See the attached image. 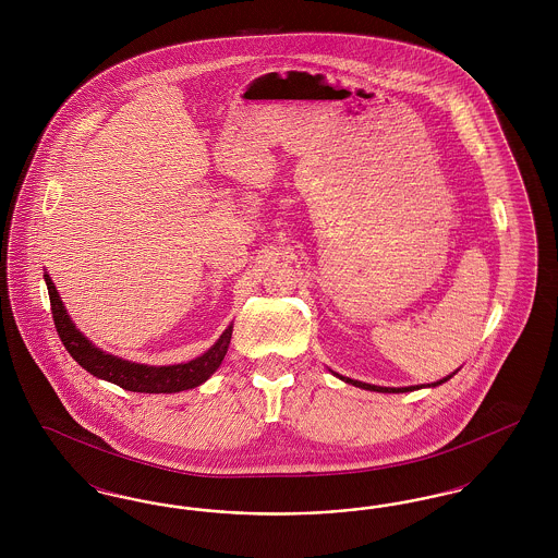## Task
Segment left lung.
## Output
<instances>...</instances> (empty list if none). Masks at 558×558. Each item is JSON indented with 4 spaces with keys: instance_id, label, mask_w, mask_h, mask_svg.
Masks as SVG:
<instances>
[{
    "instance_id": "1",
    "label": "left lung",
    "mask_w": 558,
    "mask_h": 558,
    "mask_svg": "<svg viewBox=\"0 0 558 558\" xmlns=\"http://www.w3.org/2000/svg\"><path fill=\"white\" fill-rule=\"evenodd\" d=\"M456 372H451L450 376H446V378H441V380H437V383H430L428 387H437V385H441V383H446V380H450L451 376H453ZM341 380H345L349 385H355V387H360V389H368V391H378V393H405V391H414V389H423V385L418 387H401V389H396V387H376V385H368V383H362V380H353V378H347V376H341V374H337Z\"/></svg>"
}]
</instances>
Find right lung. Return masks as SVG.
I'll list each match as a JSON object with an SVG mask.
<instances>
[{
  "mask_svg": "<svg viewBox=\"0 0 558 558\" xmlns=\"http://www.w3.org/2000/svg\"><path fill=\"white\" fill-rule=\"evenodd\" d=\"M48 292H50V305H52V318L58 330V337L66 351L73 355V360L80 364L81 368L119 385L125 391L133 393H180L186 389H194L203 385L213 372L219 368L223 362L230 339H232V326L223 330V335L217 339V343L205 351L201 357L186 362V364H175V366H146V364H135L130 360L110 355L107 351L98 349L92 341H87L80 330L75 328L73 319L69 318L64 303L60 301V294L53 287L50 274H44Z\"/></svg>",
  "mask_w": 558,
  "mask_h": 558,
  "instance_id": "obj_1",
  "label": "right lung"
}]
</instances>
